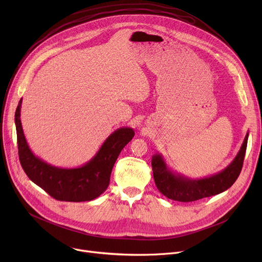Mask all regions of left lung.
I'll use <instances>...</instances> for the list:
<instances>
[{"mask_svg": "<svg viewBox=\"0 0 262 262\" xmlns=\"http://www.w3.org/2000/svg\"><path fill=\"white\" fill-rule=\"evenodd\" d=\"M247 139L249 132L238 154L225 169L202 178H191L177 173L168 166L160 153H155L152 156V169L157 189L168 199L184 203L222 193L233 185L241 172Z\"/></svg>", "mask_w": 262, "mask_h": 262, "instance_id": "8db88e82", "label": "left lung"}]
</instances>
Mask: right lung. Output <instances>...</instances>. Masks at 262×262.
Returning a JSON list of instances; mask_svg holds the SVG:
<instances>
[{"instance_id": "1", "label": "right lung", "mask_w": 262, "mask_h": 262, "mask_svg": "<svg viewBox=\"0 0 262 262\" xmlns=\"http://www.w3.org/2000/svg\"><path fill=\"white\" fill-rule=\"evenodd\" d=\"M21 106L22 99L15 115L19 159L30 180L58 201L86 202L100 196L109 185L119 154L135 136L134 129L120 127L113 132L96 154L80 167H56L32 152L22 128Z\"/></svg>"}]
</instances>
